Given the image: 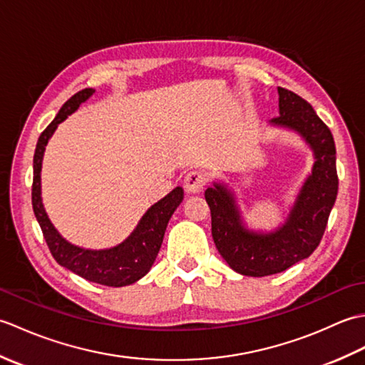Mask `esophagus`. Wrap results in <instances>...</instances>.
I'll return each instance as SVG.
<instances>
[{
	"label": "esophagus",
	"mask_w": 365,
	"mask_h": 365,
	"mask_svg": "<svg viewBox=\"0 0 365 365\" xmlns=\"http://www.w3.org/2000/svg\"><path fill=\"white\" fill-rule=\"evenodd\" d=\"M207 185V174L202 170H190L183 178V187L188 192H199Z\"/></svg>",
	"instance_id": "esophagus-1"
}]
</instances>
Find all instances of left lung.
<instances>
[{"label": "left lung", "instance_id": "8db88e82", "mask_svg": "<svg viewBox=\"0 0 365 365\" xmlns=\"http://www.w3.org/2000/svg\"><path fill=\"white\" fill-rule=\"evenodd\" d=\"M277 92L279 115L271 123L299 133L315 158L312 174L302 185L282 227L269 234L247 230L234 195L224 185L213 183L205 191L216 250L232 269L243 276L276 274L307 259L322 242L337 197L336 144L331 130L304 98L284 88H277Z\"/></svg>", "mask_w": 365, "mask_h": 365}]
</instances>
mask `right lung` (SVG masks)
I'll return each mask as SVG.
<instances>
[{"label":"right lung","instance_id":"obj_1","mask_svg":"<svg viewBox=\"0 0 365 365\" xmlns=\"http://www.w3.org/2000/svg\"><path fill=\"white\" fill-rule=\"evenodd\" d=\"M94 92L96 91L91 88L76 92L63 105L54 120L38 136L33 161L34 177L33 192H31L33 210L38 226L42 229L45 242L48 245V250L61 267H66L91 282L108 287H123L139 281L149 273L158 255L170 216L183 200V190L177 187L157 204H153L125 242L110 247V250H83V247L71 245L59 235V232L54 229L48 216H46L41 197V170L45 145L56 130L58 123L78 110V106L86 102Z\"/></svg>","mask_w":365,"mask_h":365}]
</instances>
